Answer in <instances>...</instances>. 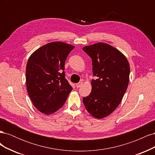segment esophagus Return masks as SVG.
Returning a JSON list of instances; mask_svg holds the SVG:
<instances>
[{
  "label": "esophagus",
  "instance_id": "1",
  "mask_svg": "<svg viewBox=\"0 0 155 155\" xmlns=\"http://www.w3.org/2000/svg\"><path fill=\"white\" fill-rule=\"evenodd\" d=\"M82 85H83V82H79L76 84V87L77 88H79V87H81V86H82Z\"/></svg>",
  "mask_w": 155,
  "mask_h": 155
}]
</instances>
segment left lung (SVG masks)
I'll list each match as a JSON object with an SVG mask.
<instances>
[{
	"label": "left lung",
	"mask_w": 155,
	"mask_h": 155,
	"mask_svg": "<svg viewBox=\"0 0 155 155\" xmlns=\"http://www.w3.org/2000/svg\"><path fill=\"white\" fill-rule=\"evenodd\" d=\"M83 50L92 59V91L84 97L86 109L92 116L101 119L109 116L121 103L127 88L130 67L125 56L109 45L98 43Z\"/></svg>",
	"instance_id": "obj_1"
}]
</instances>
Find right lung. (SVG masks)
I'll list each match as a JSON object with an SVG mask.
<instances>
[{
  "label": "right lung",
  "mask_w": 155,
  "mask_h": 155,
  "mask_svg": "<svg viewBox=\"0 0 155 155\" xmlns=\"http://www.w3.org/2000/svg\"><path fill=\"white\" fill-rule=\"evenodd\" d=\"M74 46L52 42L37 49L28 61L26 89L37 109L50 114L62 107L72 90L65 78L64 63Z\"/></svg>",
  "instance_id": "1"
}]
</instances>
